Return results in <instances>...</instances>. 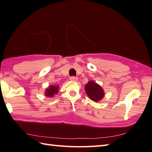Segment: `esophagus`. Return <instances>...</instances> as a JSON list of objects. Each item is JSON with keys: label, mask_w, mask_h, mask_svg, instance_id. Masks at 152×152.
<instances>
[{"label": "esophagus", "mask_w": 152, "mask_h": 152, "mask_svg": "<svg viewBox=\"0 0 152 152\" xmlns=\"http://www.w3.org/2000/svg\"><path fill=\"white\" fill-rule=\"evenodd\" d=\"M70 80H71V81H77V80H78V78H77V77L71 76V77H70Z\"/></svg>", "instance_id": "esophagus-1"}]
</instances>
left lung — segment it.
<instances>
[{"label":"left lung","mask_w":152,"mask_h":152,"mask_svg":"<svg viewBox=\"0 0 152 152\" xmlns=\"http://www.w3.org/2000/svg\"><path fill=\"white\" fill-rule=\"evenodd\" d=\"M85 91L87 94L94 102H98V101L102 99L104 96L103 88L98 84L94 81H90L85 85Z\"/></svg>","instance_id":"8db88e82"}]
</instances>
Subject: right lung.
Returning <instances> with one entry per match:
<instances>
[{
  "label": "right lung",
  "instance_id": "obj_1",
  "mask_svg": "<svg viewBox=\"0 0 152 152\" xmlns=\"http://www.w3.org/2000/svg\"><path fill=\"white\" fill-rule=\"evenodd\" d=\"M58 87L59 86H55V85H50L49 88L46 89L45 96L48 97H53L54 94H56L58 92Z\"/></svg>",
  "mask_w": 152,
  "mask_h": 152
}]
</instances>
